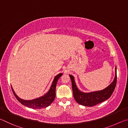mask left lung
Masks as SVG:
<instances>
[{
	"instance_id": "8db88e82",
	"label": "left lung",
	"mask_w": 128,
	"mask_h": 128,
	"mask_svg": "<svg viewBox=\"0 0 128 128\" xmlns=\"http://www.w3.org/2000/svg\"><path fill=\"white\" fill-rule=\"evenodd\" d=\"M69 77L72 81L73 94L75 100L81 105L87 107H92L106 100L111 96L116 85V66L115 68V76L114 81L109 86L102 90L90 92H82L78 88L76 84L74 77L70 74H69Z\"/></svg>"
}]
</instances>
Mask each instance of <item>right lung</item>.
Wrapping results in <instances>:
<instances>
[{
    "instance_id": "1",
    "label": "right lung",
    "mask_w": 128,
    "mask_h": 128,
    "mask_svg": "<svg viewBox=\"0 0 128 128\" xmlns=\"http://www.w3.org/2000/svg\"><path fill=\"white\" fill-rule=\"evenodd\" d=\"M62 75V73H59V74L56 75L54 77L52 83L51 84L49 90L44 95L39 97V98L32 99V100H24V99H21L15 93L14 88H12V86H11L13 93H14V95L17 100L20 102L22 105L26 106V107L33 108V109H41V108H46L50 105L55 98V90L56 84H57L59 78Z\"/></svg>"
}]
</instances>
